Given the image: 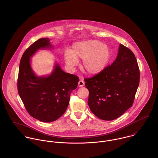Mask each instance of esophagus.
I'll return each mask as SVG.
<instances>
[{"instance_id": "1", "label": "esophagus", "mask_w": 158, "mask_h": 158, "mask_svg": "<svg viewBox=\"0 0 158 158\" xmlns=\"http://www.w3.org/2000/svg\"><path fill=\"white\" fill-rule=\"evenodd\" d=\"M84 85H85V82L83 80H80L78 82V86L80 88H81V87H83Z\"/></svg>"}]
</instances>
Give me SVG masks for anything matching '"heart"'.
I'll return each mask as SVG.
<instances>
[{
    "instance_id": "1",
    "label": "heart",
    "mask_w": 158,
    "mask_h": 158,
    "mask_svg": "<svg viewBox=\"0 0 158 158\" xmlns=\"http://www.w3.org/2000/svg\"><path fill=\"white\" fill-rule=\"evenodd\" d=\"M111 58L109 47L98 40L78 42L72 45V52L66 51L64 60L70 68L78 65V60H83L81 68L90 75L101 73L106 68Z\"/></svg>"
}]
</instances>
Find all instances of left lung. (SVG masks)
Listing matches in <instances>:
<instances>
[{"mask_svg": "<svg viewBox=\"0 0 158 158\" xmlns=\"http://www.w3.org/2000/svg\"><path fill=\"white\" fill-rule=\"evenodd\" d=\"M139 79L134 53L120 44L117 56L111 66L92 78L85 79L92 113L104 120L121 116L133 105Z\"/></svg>", "mask_w": 158, "mask_h": 158, "instance_id": "obj_1", "label": "left lung"}]
</instances>
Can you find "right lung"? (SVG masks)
<instances>
[{"label":"right lung","mask_w":158,"mask_h":158,"mask_svg":"<svg viewBox=\"0 0 158 158\" xmlns=\"http://www.w3.org/2000/svg\"><path fill=\"white\" fill-rule=\"evenodd\" d=\"M48 38H41L30 45L21 60L18 89L25 109L33 118L43 122L59 118L68 108L70 93L78 85V77L64 72L55 62L52 72L37 75L31 66V58L40 50H52Z\"/></svg>","instance_id":"add662e5"}]
</instances>
